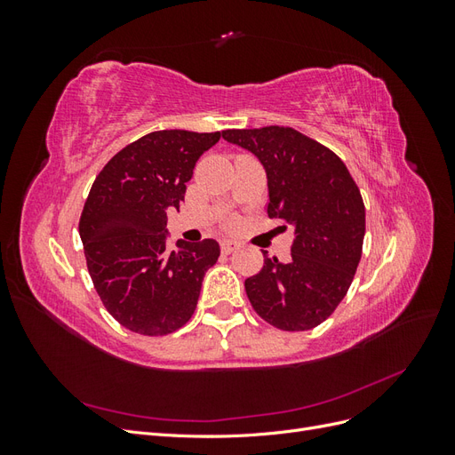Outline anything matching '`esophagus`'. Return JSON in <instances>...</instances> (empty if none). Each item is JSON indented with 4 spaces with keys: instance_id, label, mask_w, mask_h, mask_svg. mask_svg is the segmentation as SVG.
Returning <instances> with one entry per match:
<instances>
[{
    "instance_id": "34e87169",
    "label": "esophagus",
    "mask_w": 455,
    "mask_h": 455,
    "mask_svg": "<svg viewBox=\"0 0 455 455\" xmlns=\"http://www.w3.org/2000/svg\"><path fill=\"white\" fill-rule=\"evenodd\" d=\"M220 246H222V252L224 254H231V252H235L237 251V243H233V241H229V239H224L222 243H220Z\"/></svg>"
}]
</instances>
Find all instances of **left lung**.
<instances>
[{
  "mask_svg": "<svg viewBox=\"0 0 455 455\" xmlns=\"http://www.w3.org/2000/svg\"><path fill=\"white\" fill-rule=\"evenodd\" d=\"M222 136L258 157L267 176L269 218L294 229L291 256L264 252V267L244 281L246 296L275 328L319 326L346 298L361 261L366 216L359 188L334 151L291 127L231 129Z\"/></svg>",
  "mask_w": 455,
  "mask_h": 455,
  "instance_id": "left-lung-1",
  "label": "left lung"
}]
</instances>
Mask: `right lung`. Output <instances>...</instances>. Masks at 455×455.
I'll return each mask as SVG.
<instances>
[{
  "instance_id": "1",
  "label": "right lung",
  "mask_w": 455,
  "mask_h": 455,
  "mask_svg": "<svg viewBox=\"0 0 455 455\" xmlns=\"http://www.w3.org/2000/svg\"><path fill=\"white\" fill-rule=\"evenodd\" d=\"M220 132L156 131L123 148L96 176L79 220L87 267L102 304L125 328L164 336L197 307L214 239L167 244V211L180 209L197 159Z\"/></svg>"
}]
</instances>
